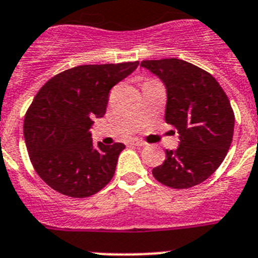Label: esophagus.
Wrapping results in <instances>:
<instances>
[{
  "instance_id": "obj_1",
  "label": "esophagus",
  "mask_w": 258,
  "mask_h": 258,
  "mask_svg": "<svg viewBox=\"0 0 258 258\" xmlns=\"http://www.w3.org/2000/svg\"><path fill=\"white\" fill-rule=\"evenodd\" d=\"M131 144L136 145V147H144L145 143L142 142V140H131Z\"/></svg>"
}]
</instances>
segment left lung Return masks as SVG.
I'll use <instances>...</instances> for the list:
<instances>
[{
  "instance_id": "left-lung-1",
  "label": "left lung",
  "mask_w": 258,
  "mask_h": 258,
  "mask_svg": "<svg viewBox=\"0 0 258 258\" xmlns=\"http://www.w3.org/2000/svg\"><path fill=\"white\" fill-rule=\"evenodd\" d=\"M140 66L166 88L165 120L178 130L180 140L152 170L153 176L176 189L200 184L223 162L232 142L235 115L225 91L209 73L178 58L143 61Z\"/></svg>"
}]
</instances>
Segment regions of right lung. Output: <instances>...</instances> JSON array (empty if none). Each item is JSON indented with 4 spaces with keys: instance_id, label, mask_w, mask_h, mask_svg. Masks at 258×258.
<instances>
[{
    "instance_id": "1",
    "label": "right lung",
    "mask_w": 258,
    "mask_h": 258,
    "mask_svg": "<svg viewBox=\"0 0 258 258\" xmlns=\"http://www.w3.org/2000/svg\"><path fill=\"white\" fill-rule=\"evenodd\" d=\"M139 62L83 64L53 76L24 118V140L40 178L54 191L89 197L110 182L124 144L92 142L95 118L106 113L109 92Z\"/></svg>"
}]
</instances>
